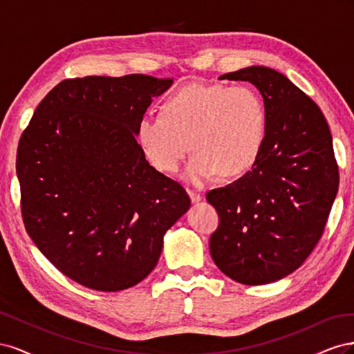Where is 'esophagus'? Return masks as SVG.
<instances>
[{"instance_id":"obj_1","label":"esophagus","mask_w":354,"mask_h":354,"mask_svg":"<svg viewBox=\"0 0 354 354\" xmlns=\"http://www.w3.org/2000/svg\"><path fill=\"white\" fill-rule=\"evenodd\" d=\"M189 196H190V201L194 202V203H196V202H199L202 199V195L199 194V192H196V190H189Z\"/></svg>"}]
</instances>
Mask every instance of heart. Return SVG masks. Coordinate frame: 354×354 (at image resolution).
Here are the masks:
<instances>
[{"mask_svg":"<svg viewBox=\"0 0 354 354\" xmlns=\"http://www.w3.org/2000/svg\"><path fill=\"white\" fill-rule=\"evenodd\" d=\"M264 106L246 85L189 84L169 94L160 115L145 113L136 136L145 158L173 174L194 149L183 177L202 185L216 176L238 177L259 158L264 143Z\"/></svg>","mask_w":354,"mask_h":354,"instance_id":"obj_1","label":"heart"}]
</instances>
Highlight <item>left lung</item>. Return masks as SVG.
<instances>
[{
    "label": "left lung",
    "instance_id": "1",
    "mask_svg": "<svg viewBox=\"0 0 354 354\" xmlns=\"http://www.w3.org/2000/svg\"><path fill=\"white\" fill-rule=\"evenodd\" d=\"M220 80L250 81L263 95L266 134L252 169L207 199L218 212L209 252L243 285L282 279L322 236L339 174L329 125L319 106L285 75L250 66Z\"/></svg>",
    "mask_w": 354,
    "mask_h": 354
}]
</instances>
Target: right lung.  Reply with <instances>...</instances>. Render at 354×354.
<instances>
[{
	"label": "right lung",
	"instance_id": "1",
	"mask_svg": "<svg viewBox=\"0 0 354 354\" xmlns=\"http://www.w3.org/2000/svg\"><path fill=\"white\" fill-rule=\"evenodd\" d=\"M171 84L142 73L65 80L20 137L25 229L82 286L115 292L143 281L190 207L183 186L149 165L136 140L140 116Z\"/></svg>",
	"mask_w": 354,
	"mask_h": 354
}]
</instances>
